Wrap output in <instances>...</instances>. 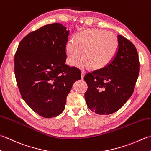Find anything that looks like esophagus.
I'll use <instances>...</instances> for the list:
<instances>
[{
  "mask_svg": "<svg viewBox=\"0 0 151 151\" xmlns=\"http://www.w3.org/2000/svg\"><path fill=\"white\" fill-rule=\"evenodd\" d=\"M84 75H85V72L84 71V70H82V71H81V78H82V79L84 78Z\"/></svg>",
  "mask_w": 151,
  "mask_h": 151,
  "instance_id": "esophagus-1",
  "label": "esophagus"
}]
</instances>
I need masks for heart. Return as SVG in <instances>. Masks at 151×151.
<instances>
[{
    "instance_id": "heart-1",
    "label": "heart",
    "mask_w": 151,
    "mask_h": 151,
    "mask_svg": "<svg viewBox=\"0 0 151 151\" xmlns=\"http://www.w3.org/2000/svg\"><path fill=\"white\" fill-rule=\"evenodd\" d=\"M119 48L116 37L108 31L89 29L79 32L66 46V61L70 66L101 69L113 60Z\"/></svg>"
}]
</instances>
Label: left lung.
<instances>
[{
  "label": "left lung",
  "instance_id": "obj_1",
  "mask_svg": "<svg viewBox=\"0 0 151 151\" xmlns=\"http://www.w3.org/2000/svg\"><path fill=\"white\" fill-rule=\"evenodd\" d=\"M119 48L107 66L84 76L88 90L87 106L98 114L114 113L122 107L134 92L140 63L136 48L129 40L118 35Z\"/></svg>",
  "mask_w": 151,
  "mask_h": 151
}]
</instances>
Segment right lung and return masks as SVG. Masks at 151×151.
Returning <instances> with one entry per match:
<instances>
[{"label":"right lung","instance_id":"obj_1","mask_svg":"<svg viewBox=\"0 0 151 151\" xmlns=\"http://www.w3.org/2000/svg\"><path fill=\"white\" fill-rule=\"evenodd\" d=\"M60 23L44 25L21 41L14 57V71L21 96L32 111L44 118L63 111L66 98L81 70L65 63L69 31Z\"/></svg>","mask_w":151,"mask_h":151}]
</instances>
